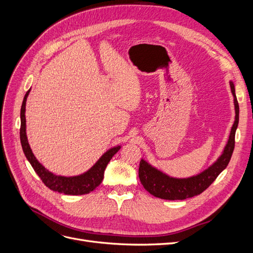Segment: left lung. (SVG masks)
Segmentation results:
<instances>
[{
    "mask_svg": "<svg viewBox=\"0 0 253 253\" xmlns=\"http://www.w3.org/2000/svg\"><path fill=\"white\" fill-rule=\"evenodd\" d=\"M230 84L231 93L233 95L234 111L236 117L232 125L228 141L226 143L224 150L219 158L213 162L210 168L204 169L200 173L188 178H173L163 171L157 169L156 168L141 159L139 164V179H140L143 187L149 193L157 198L164 200H185L198 196L210 186L216 179V177L227 168L231 159L234 149V137L239 125V103L236 96V89L232 82Z\"/></svg>",
    "mask_w": 253,
    "mask_h": 253,
    "instance_id": "1",
    "label": "left lung"
}]
</instances>
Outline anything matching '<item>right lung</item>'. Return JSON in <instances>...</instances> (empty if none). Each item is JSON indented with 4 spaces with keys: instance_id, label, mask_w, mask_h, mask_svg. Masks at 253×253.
I'll use <instances>...</instances> for the list:
<instances>
[{
    "instance_id": "add662e5",
    "label": "right lung",
    "mask_w": 253,
    "mask_h": 253,
    "mask_svg": "<svg viewBox=\"0 0 253 253\" xmlns=\"http://www.w3.org/2000/svg\"><path fill=\"white\" fill-rule=\"evenodd\" d=\"M30 90L27 91L25 94V97L22 103L21 108V129H20V138L21 143L23 147V152L26 156V158L30 162L31 167L39 175V177L42 179L47 187H49L51 190L58 191L65 195H85L89 194L96 188L103 179V172L106 169L108 163L112 159V157L114 156L119 150L120 145L114 146L104 153L98 161L95 163L93 167L86 170L85 172L82 173V175L73 176V177H65V176H56L53 172L49 171L46 169L38 161L36 156L33 155L30 145L28 143L27 135H26V100L29 95Z\"/></svg>"
}]
</instances>
